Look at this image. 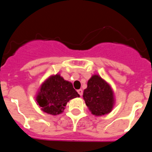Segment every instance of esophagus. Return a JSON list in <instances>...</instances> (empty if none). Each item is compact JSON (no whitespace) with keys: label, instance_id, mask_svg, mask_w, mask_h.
I'll return each mask as SVG.
<instances>
[{"label":"esophagus","instance_id":"obj_1","mask_svg":"<svg viewBox=\"0 0 152 152\" xmlns=\"http://www.w3.org/2000/svg\"><path fill=\"white\" fill-rule=\"evenodd\" d=\"M77 93H78L79 94H80V96H82L83 94V91L81 89H79L77 90Z\"/></svg>","mask_w":152,"mask_h":152}]
</instances>
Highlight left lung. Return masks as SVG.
<instances>
[{"mask_svg":"<svg viewBox=\"0 0 152 152\" xmlns=\"http://www.w3.org/2000/svg\"><path fill=\"white\" fill-rule=\"evenodd\" d=\"M83 97L91 113L96 116L110 113L115 103L110 85L97 75H93L88 80Z\"/></svg>","mask_w":152,"mask_h":152,"instance_id":"obj_1","label":"left lung"}]
</instances>
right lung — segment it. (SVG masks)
I'll use <instances>...</instances> for the list:
<instances>
[{
  "instance_id": "1",
  "label": "right lung",
  "mask_w": 152,
  "mask_h": 152,
  "mask_svg": "<svg viewBox=\"0 0 152 152\" xmlns=\"http://www.w3.org/2000/svg\"><path fill=\"white\" fill-rule=\"evenodd\" d=\"M79 96L72 83L57 74L50 76L42 84L36 100L43 112L56 116L64 111L70 100Z\"/></svg>"
}]
</instances>
